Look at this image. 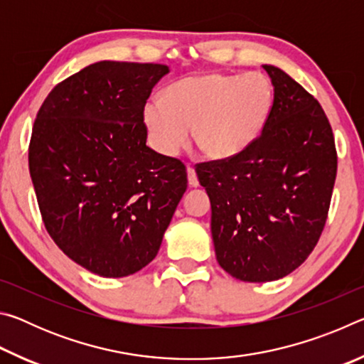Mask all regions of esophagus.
Returning a JSON list of instances; mask_svg holds the SVG:
<instances>
[{
    "mask_svg": "<svg viewBox=\"0 0 364 364\" xmlns=\"http://www.w3.org/2000/svg\"><path fill=\"white\" fill-rule=\"evenodd\" d=\"M186 170H188V181H189V186H193V188L199 186V180H197V175H196V171H194V168H193V165H188Z\"/></svg>",
    "mask_w": 364,
    "mask_h": 364,
    "instance_id": "esophagus-1",
    "label": "esophagus"
}]
</instances>
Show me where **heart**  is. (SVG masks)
Returning a JSON list of instances; mask_svg holds the SVG:
<instances>
[{
	"label": "heart",
	"instance_id": "b5f03b06",
	"mask_svg": "<svg viewBox=\"0 0 364 364\" xmlns=\"http://www.w3.org/2000/svg\"><path fill=\"white\" fill-rule=\"evenodd\" d=\"M274 104V90L263 73H197L152 96L144 123L154 149L176 156L191 139L212 159H231L260 136Z\"/></svg>",
	"mask_w": 364,
	"mask_h": 364
}]
</instances>
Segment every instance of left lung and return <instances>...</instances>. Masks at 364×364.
<instances>
[{"label":"left lung","mask_w":364,"mask_h":364,"mask_svg":"<svg viewBox=\"0 0 364 364\" xmlns=\"http://www.w3.org/2000/svg\"><path fill=\"white\" fill-rule=\"evenodd\" d=\"M274 104L262 134L236 157L196 165L212 204L220 267L232 278H284L324 230L337 173L331 123L315 97L286 72L263 65Z\"/></svg>","instance_id":"left-lung-1"}]
</instances>
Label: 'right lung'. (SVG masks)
Here are the masks:
<instances>
[{"instance_id": "right-lung-1", "label": "right lung", "mask_w": 364, "mask_h": 364, "mask_svg": "<svg viewBox=\"0 0 364 364\" xmlns=\"http://www.w3.org/2000/svg\"><path fill=\"white\" fill-rule=\"evenodd\" d=\"M164 64L101 63L43 101L28 168L46 231L91 273L123 278L156 258L188 188L181 160L146 146L144 106Z\"/></svg>"}]
</instances>
